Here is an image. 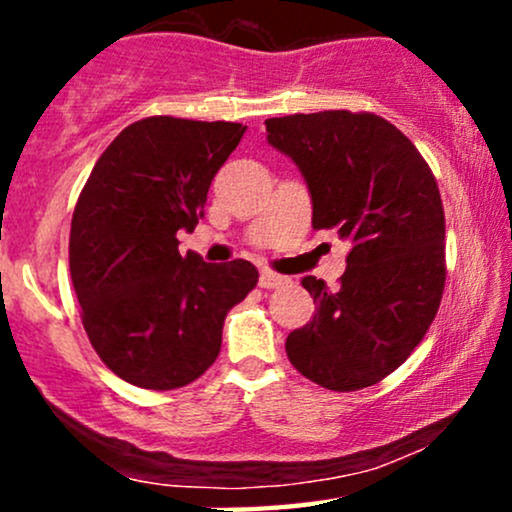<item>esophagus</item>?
Instances as JSON below:
<instances>
[{"label":"esophagus","instance_id":"esophagus-1","mask_svg":"<svg viewBox=\"0 0 512 512\" xmlns=\"http://www.w3.org/2000/svg\"><path fill=\"white\" fill-rule=\"evenodd\" d=\"M286 276H281V274H276V272H272V269H262L260 272V286L262 289H276V286H281V284H286Z\"/></svg>","mask_w":512,"mask_h":512}]
</instances>
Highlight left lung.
<instances>
[{"label":"left lung","instance_id":"obj_1","mask_svg":"<svg viewBox=\"0 0 512 512\" xmlns=\"http://www.w3.org/2000/svg\"><path fill=\"white\" fill-rule=\"evenodd\" d=\"M267 142L301 170L313 228L349 240L339 289L305 276L317 313L286 337L298 373L334 392L370 387L407 361L445 286V214L416 146L373 113L269 117Z\"/></svg>","mask_w":512,"mask_h":512}]
</instances>
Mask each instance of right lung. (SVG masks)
<instances>
[{
  "label": "right lung",
  "mask_w": 512,
  "mask_h": 512,
  "mask_svg": "<svg viewBox=\"0 0 512 512\" xmlns=\"http://www.w3.org/2000/svg\"><path fill=\"white\" fill-rule=\"evenodd\" d=\"M245 127L156 115L122 129L72 216L69 272L81 322L117 378L144 390L190 385L216 361L223 320L257 284L248 260L178 250Z\"/></svg>",
  "instance_id": "1"
}]
</instances>
